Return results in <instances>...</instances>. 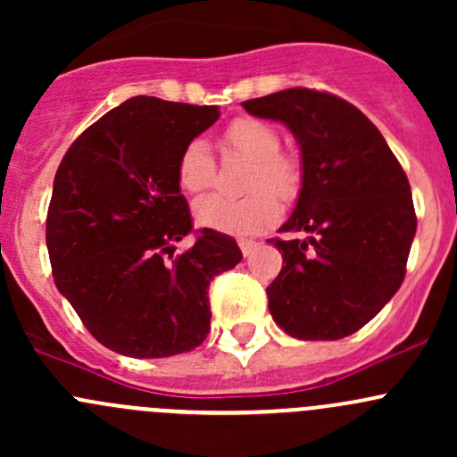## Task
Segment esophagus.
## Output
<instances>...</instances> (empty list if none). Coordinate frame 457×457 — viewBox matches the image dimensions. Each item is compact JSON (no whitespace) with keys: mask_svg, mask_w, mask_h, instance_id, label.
<instances>
[{"mask_svg":"<svg viewBox=\"0 0 457 457\" xmlns=\"http://www.w3.org/2000/svg\"><path fill=\"white\" fill-rule=\"evenodd\" d=\"M256 245H258V243L256 241H250V238H241V241H238V247H241L243 256H250L252 252L256 250Z\"/></svg>","mask_w":457,"mask_h":457,"instance_id":"esophagus-1","label":"esophagus"}]
</instances>
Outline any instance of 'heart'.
Listing matches in <instances>:
<instances>
[{"label":"heart","instance_id":"obj_1","mask_svg":"<svg viewBox=\"0 0 457 457\" xmlns=\"http://www.w3.org/2000/svg\"><path fill=\"white\" fill-rule=\"evenodd\" d=\"M223 143L250 161L243 199L207 196L195 205V219L203 228L234 237H252L280 219V203L292 201L303 183L301 159L280 150V135L271 123L254 117H238L223 130ZM179 187L187 195H205L216 181V163L201 139L183 147L177 163Z\"/></svg>","mask_w":457,"mask_h":457}]
</instances>
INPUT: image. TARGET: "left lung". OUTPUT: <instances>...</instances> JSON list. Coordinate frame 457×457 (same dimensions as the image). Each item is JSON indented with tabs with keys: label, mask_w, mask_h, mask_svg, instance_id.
I'll return each instance as SVG.
<instances>
[{
	"label": "left lung",
	"mask_w": 457,
	"mask_h": 457,
	"mask_svg": "<svg viewBox=\"0 0 457 457\" xmlns=\"http://www.w3.org/2000/svg\"><path fill=\"white\" fill-rule=\"evenodd\" d=\"M243 108L285 123L303 154L287 237L270 241L285 262L267 287L271 318L301 340L352 336L403 285L418 225L407 174L370 119L331 92L289 87Z\"/></svg>",
	"instance_id": "obj_1"
}]
</instances>
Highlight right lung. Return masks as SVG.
Listing matches in <instances>:
<instances>
[{"instance_id":"1","label":"right lung","mask_w":457,"mask_h":457,"mask_svg":"<svg viewBox=\"0 0 457 457\" xmlns=\"http://www.w3.org/2000/svg\"><path fill=\"white\" fill-rule=\"evenodd\" d=\"M216 119V105L132 96L59 163L46 219L54 285L112 352L165 358L199 347L210 331V280L241 262L237 241L214 229L177 252L195 229L179 156Z\"/></svg>"}]
</instances>
